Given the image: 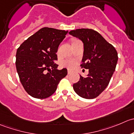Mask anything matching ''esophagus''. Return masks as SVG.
<instances>
[{
    "label": "esophagus",
    "instance_id": "1",
    "mask_svg": "<svg viewBox=\"0 0 134 134\" xmlns=\"http://www.w3.org/2000/svg\"><path fill=\"white\" fill-rule=\"evenodd\" d=\"M73 72H74V71H73L71 70H68V74H72Z\"/></svg>",
    "mask_w": 134,
    "mask_h": 134
}]
</instances>
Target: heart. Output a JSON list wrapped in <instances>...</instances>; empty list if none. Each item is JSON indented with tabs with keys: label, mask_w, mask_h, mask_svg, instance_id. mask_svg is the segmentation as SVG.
Segmentation results:
<instances>
[{
	"label": "heart",
	"mask_w": 134,
	"mask_h": 134,
	"mask_svg": "<svg viewBox=\"0 0 134 134\" xmlns=\"http://www.w3.org/2000/svg\"><path fill=\"white\" fill-rule=\"evenodd\" d=\"M76 64L75 60H73V59H70V60H65L63 61L62 64L64 66H66L68 68H73Z\"/></svg>",
	"instance_id": "b5f03b06"
}]
</instances>
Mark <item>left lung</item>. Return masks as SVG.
<instances>
[{"label": "left lung", "mask_w": 134, "mask_h": 134, "mask_svg": "<svg viewBox=\"0 0 134 134\" xmlns=\"http://www.w3.org/2000/svg\"><path fill=\"white\" fill-rule=\"evenodd\" d=\"M69 34L83 42L84 51L81 66L88 69L87 76L80 75L79 81L73 85V88L83 98H95L110 81L117 63V52L100 33L92 29H76Z\"/></svg>", "instance_id": "obj_1"}]
</instances>
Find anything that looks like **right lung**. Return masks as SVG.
Here are the masks:
<instances>
[{
  "label": "right lung",
  "mask_w": 134,
  "mask_h": 134,
  "mask_svg": "<svg viewBox=\"0 0 134 134\" xmlns=\"http://www.w3.org/2000/svg\"><path fill=\"white\" fill-rule=\"evenodd\" d=\"M44 27L21 43L16 53L17 71L26 92L38 99L49 97L60 81L66 77V68L57 70L56 53L68 33ZM48 72H47V71Z\"/></svg>",
  "instance_id": "1"
}]
</instances>
